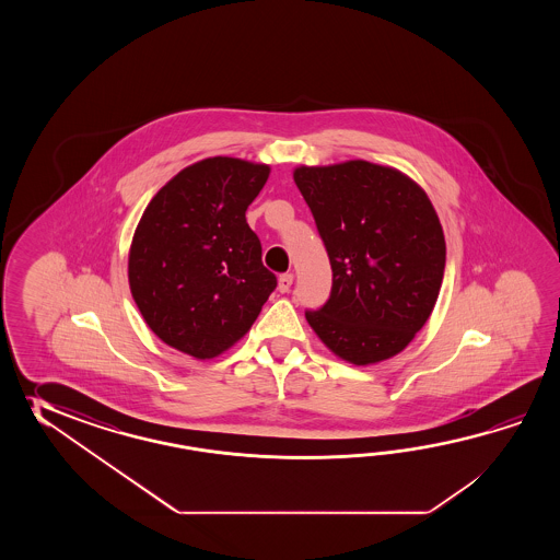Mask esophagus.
Wrapping results in <instances>:
<instances>
[{"label": "esophagus", "instance_id": "obj_1", "mask_svg": "<svg viewBox=\"0 0 560 560\" xmlns=\"http://www.w3.org/2000/svg\"><path fill=\"white\" fill-rule=\"evenodd\" d=\"M292 282H294V276L292 275H282L278 278V290L285 294V292H290V288H292Z\"/></svg>", "mask_w": 560, "mask_h": 560}]
</instances>
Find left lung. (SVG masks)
Instances as JSON below:
<instances>
[{
    "label": "left lung",
    "instance_id": "obj_1",
    "mask_svg": "<svg viewBox=\"0 0 560 560\" xmlns=\"http://www.w3.org/2000/svg\"><path fill=\"white\" fill-rule=\"evenodd\" d=\"M332 266V290L306 320L334 354L374 364L405 350L441 292L446 244L429 196L364 160L296 167Z\"/></svg>",
    "mask_w": 560,
    "mask_h": 560
}]
</instances>
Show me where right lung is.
<instances>
[{
    "label": "right lung",
    "instance_id": "obj_1",
    "mask_svg": "<svg viewBox=\"0 0 560 560\" xmlns=\"http://www.w3.org/2000/svg\"><path fill=\"white\" fill-rule=\"evenodd\" d=\"M270 167L208 158L182 170L148 203L131 240V296L152 332L194 358L222 354L275 292L246 210Z\"/></svg>",
    "mask_w": 560,
    "mask_h": 560
}]
</instances>
